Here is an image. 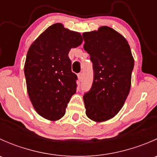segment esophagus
<instances>
[{
	"label": "esophagus",
	"mask_w": 157,
	"mask_h": 157,
	"mask_svg": "<svg viewBox=\"0 0 157 157\" xmlns=\"http://www.w3.org/2000/svg\"><path fill=\"white\" fill-rule=\"evenodd\" d=\"M77 77H78V79L80 81H82L83 80V73H80V74H78V75H77Z\"/></svg>",
	"instance_id": "1"
}]
</instances>
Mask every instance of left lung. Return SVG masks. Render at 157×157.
Here are the masks:
<instances>
[{"mask_svg":"<svg viewBox=\"0 0 157 157\" xmlns=\"http://www.w3.org/2000/svg\"><path fill=\"white\" fill-rule=\"evenodd\" d=\"M83 48L93 63V82L83 96L86 115L96 122L118 113L129 94L134 65L125 38L109 26L83 33Z\"/></svg>","mask_w":157,"mask_h":157,"instance_id":"1","label":"left lung"}]
</instances>
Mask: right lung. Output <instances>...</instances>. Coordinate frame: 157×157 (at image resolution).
<instances>
[{
    "label": "right lung",
    "instance_id": "right-lung-1",
    "mask_svg": "<svg viewBox=\"0 0 157 157\" xmlns=\"http://www.w3.org/2000/svg\"><path fill=\"white\" fill-rule=\"evenodd\" d=\"M82 42L80 33L55 23L30 45L24 65L26 87L35 110L45 119L62 118L76 93L77 77L71 71L68 53Z\"/></svg>",
    "mask_w": 157,
    "mask_h": 157
}]
</instances>
